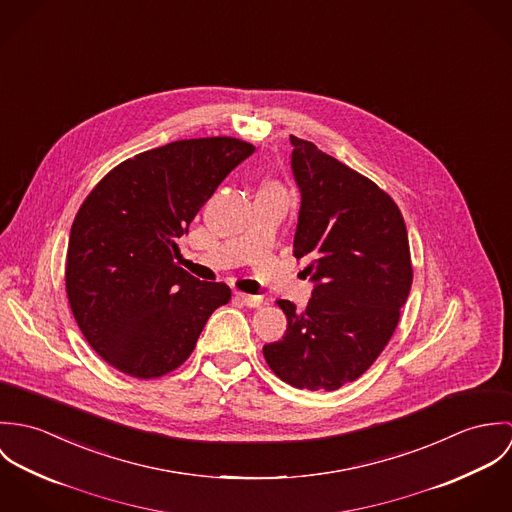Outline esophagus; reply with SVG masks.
Instances as JSON below:
<instances>
[{
    "label": "esophagus",
    "instance_id": "obj_1",
    "mask_svg": "<svg viewBox=\"0 0 512 512\" xmlns=\"http://www.w3.org/2000/svg\"><path fill=\"white\" fill-rule=\"evenodd\" d=\"M234 299L238 301V303H242V305H246V307H258L264 299L260 297V295H250V293H234Z\"/></svg>",
    "mask_w": 512,
    "mask_h": 512
}]
</instances>
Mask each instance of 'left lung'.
<instances>
[{"label":"left lung","instance_id":"left-lung-1","mask_svg":"<svg viewBox=\"0 0 512 512\" xmlns=\"http://www.w3.org/2000/svg\"><path fill=\"white\" fill-rule=\"evenodd\" d=\"M301 205L293 256L305 260L311 301L297 311L278 299L288 329L264 345L288 384L337 390L357 380L388 345L412 288L406 224L370 179L311 142L290 136Z\"/></svg>","mask_w":512,"mask_h":512}]
</instances>
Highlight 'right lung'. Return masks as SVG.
Returning <instances> with one entry per match:
<instances>
[{"instance_id": "obj_1", "label": "right lung", "mask_w": 512, "mask_h": 512, "mask_svg": "<svg viewBox=\"0 0 512 512\" xmlns=\"http://www.w3.org/2000/svg\"><path fill=\"white\" fill-rule=\"evenodd\" d=\"M252 153L236 138L173 142L126 159L86 197L65 280L84 339L108 365L136 378L175 370L228 303L226 284L201 282L173 260L177 238Z\"/></svg>"}]
</instances>
